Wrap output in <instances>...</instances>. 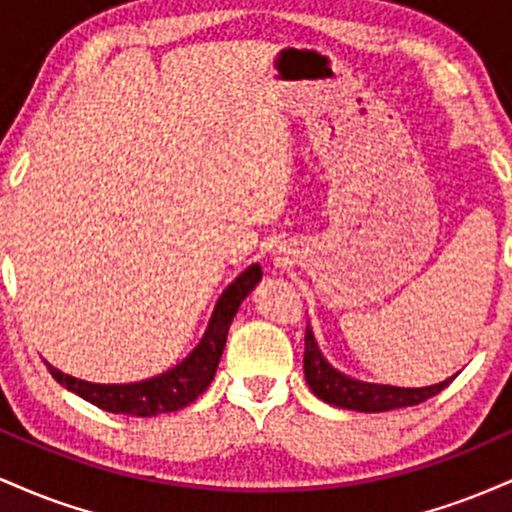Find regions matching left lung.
Here are the masks:
<instances>
[{"label": "left lung", "instance_id": "left-lung-1", "mask_svg": "<svg viewBox=\"0 0 512 512\" xmlns=\"http://www.w3.org/2000/svg\"><path fill=\"white\" fill-rule=\"evenodd\" d=\"M303 370L305 380H308L310 390L315 392L322 402L334 404L342 409L366 411H390L402 407H414V404L426 402V399L436 397L440 390H445L455 375L443 383L428 385V387H395V385H378V383H363V380L351 378L342 373L322 356L320 346L313 334V327H305V354H303Z\"/></svg>", "mask_w": 512, "mask_h": 512}]
</instances>
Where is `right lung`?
Listing matches in <instances>:
<instances>
[{"label":"right lung","instance_id":"1","mask_svg":"<svg viewBox=\"0 0 512 512\" xmlns=\"http://www.w3.org/2000/svg\"><path fill=\"white\" fill-rule=\"evenodd\" d=\"M262 267L260 264H250L243 274L228 284V289L221 293L219 301L214 305V313L209 317V325L204 337L199 339L195 349L182 358L178 366H173L166 373L154 375L149 380H139V383H120V385H101L79 380L74 375L62 373L60 368L50 366L48 370L52 378L62 387H67L74 395L84 397L86 402L96 404L98 409L113 411V414L127 416H156L168 414V411H178L207 390L211 380H214L216 368H219L223 346H226L228 327H231L233 317H236L240 303L250 296V291L260 284Z\"/></svg>","mask_w":512,"mask_h":512}]
</instances>
